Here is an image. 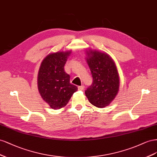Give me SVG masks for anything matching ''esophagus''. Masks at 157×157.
Listing matches in <instances>:
<instances>
[{
	"instance_id": "34e87169",
	"label": "esophagus",
	"mask_w": 157,
	"mask_h": 157,
	"mask_svg": "<svg viewBox=\"0 0 157 157\" xmlns=\"http://www.w3.org/2000/svg\"><path fill=\"white\" fill-rule=\"evenodd\" d=\"M84 87L85 86H79L78 87V90H80V91H82L84 89Z\"/></svg>"
}]
</instances>
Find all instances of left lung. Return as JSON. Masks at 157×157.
Segmentation results:
<instances>
[{
	"label": "left lung",
	"mask_w": 157,
	"mask_h": 157,
	"mask_svg": "<svg viewBox=\"0 0 157 157\" xmlns=\"http://www.w3.org/2000/svg\"><path fill=\"white\" fill-rule=\"evenodd\" d=\"M87 63L93 83L86 90L91 103L98 108L108 106L118 91L119 77L114 62L107 54L98 51L87 52Z\"/></svg>",
	"instance_id": "left-lung-1"
}]
</instances>
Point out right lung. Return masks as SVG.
Listing matches in <instances>:
<instances>
[{
	"label": "right lung",
	"mask_w": 157,
	"mask_h": 157,
	"mask_svg": "<svg viewBox=\"0 0 157 157\" xmlns=\"http://www.w3.org/2000/svg\"><path fill=\"white\" fill-rule=\"evenodd\" d=\"M70 52H57L43 60L38 74V89L43 100L53 109L66 106L71 95L78 90L70 82V76L64 67Z\"/></svg>",
	"instance_id": "right-lung-1"
}]
</instances>
